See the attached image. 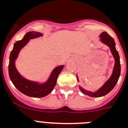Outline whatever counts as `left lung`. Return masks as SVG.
<instances>
[{
    "label": "left lung",
    "instance_id": "8db88e82",
    "mask_svg": "<svg viewBox=\"0 0 128 128\" xmlns=\"http://www.w3.org/2000/svg\"><path fill=\"white\" fill-rule=\"evenodd\" d=\"M101 42L103 44H106L110 49V51L113 56L114 59V66L113 68V70L111 76L110 77L108 80L104 83V85L99 88L97 91L94 92L88 91L83 88H82L80 86H79V89L83 93V94L88 95L90 97L94 98H99L104 96L109 93V92L112 90L114 86L118 82V80L119 79L120 75V56H119L118 52L116 51L115 48V42L114 41V39L112 37H110L109 34L106 32H103L102 34L100 35ZM77 80L79 81V79L77 76Z\"/></svg>",
    "mask_w": 128,
    "mask_h": 128
}]
</instances>
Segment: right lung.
Listing matches in <instances>:
<instances>
[{"label": "right lung", "mask_w": 128, "mask_h": 128, "mask_svg": "<svg viewBox=\"0 0 128 128\" xmlns=\"http://www.w3.org/2000/svg\"><path fill=\"white\" fill-rule=\"evenodd\" d=\"M42 36L43 34L38 32H28L24 35L21 40L18 41L15 43L13 50L10 55L8 72L10 80L18 90L30 97L43 98L50 94L55 86L58 76L64 68V65L56 67L52 71L48 80L44 83H39L28 80L22 77L21 74L18 72L16 68L15 62L21 49L28 44L30 40Z\"/></svg>", "instance_id": "1"}]
</instances>
